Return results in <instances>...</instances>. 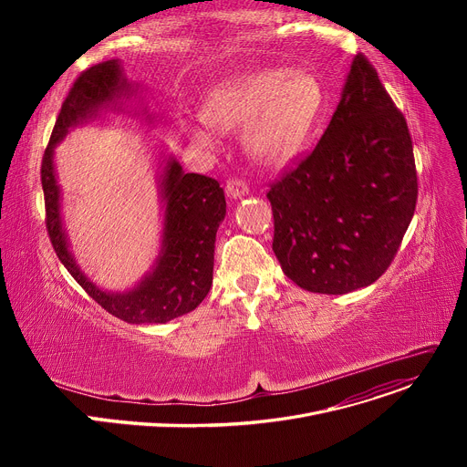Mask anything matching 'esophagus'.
<instances>
[{
    "label": "esophagus",
    "instance_id": "1",
    "mask_svg": "<svg viewBox=\"0 0 467 467\" xmlns=\"http://www.w3.org/2000/svg\"><path fill=\"white\" fill-rule=\"evenodd\" d=\"M225 192H227V196H231V199H242V196H246L250 192V187L246 182L234 178V180L227 182Z\"/></svg>",
    "mask_w": 467,
    "mask_h": 467
}]
</instances>
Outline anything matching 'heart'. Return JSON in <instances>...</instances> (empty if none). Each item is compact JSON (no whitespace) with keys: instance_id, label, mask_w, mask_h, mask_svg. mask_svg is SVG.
<instances>
[{"instance_id":"1","label":"heart","mask_w":467,"mask_h":467,"mask_svg":"<svg viewBox=\"0 0 467 467\" xmlns=\"http://www.w3.org/2000/svg\"><path fill=\"white\" fill-rule=\"evenodd\" d=\"M324 106L322 85L303 69H257L215 87L204 102L208 125L189 129L194 143L213 147L215 129L247 122L242 140L254 159L266 166H284L310 140Z\"/></svg>"}]
</instances>
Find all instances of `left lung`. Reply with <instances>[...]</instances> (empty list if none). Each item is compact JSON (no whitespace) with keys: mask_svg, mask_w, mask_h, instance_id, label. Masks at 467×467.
I'll list each match as a JSON object with an SVG mask.
<instances>
[{"mask_svg":"<svg viewBox=\"0 0 467 467\" xmlns=\"http://www.w3.org/2000/svg\"><path fill=\"white\" fill-rule=\"evenodd\" d=\"M416 196L407 120L358 55L324 136L266 192L284 275L326 296L371 285L396 257Z\"/></svg>","mask_w":467,"mask_h":467,"instance_id":"8db88e82","label":"left lung"}]
</instances>
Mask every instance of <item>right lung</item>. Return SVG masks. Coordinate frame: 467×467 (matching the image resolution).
<instances>
[{
	"instance_id": "add662e5",
	"label": "right lung",
	"mask_w": 467,
	"mask_h": 467,
	"mask_svg": "<svg viewBox=\"0 0 467 467\" xmlns=\"http://www.w3.org/2000/svg\"><path fill=\"white\" fill-rule=\"evenodd\" d=\"M138 87L127 81L119 60L96 64L83 71L67 92L41 162L47 231L60 263L104 310L127 324H166L199 306L212 287L215 233L225 219L223 189L208 176L185 174L168 155L159 180L164 208L161 250L147 273L132 289L115 293L98 287L73 259L60 215V185L55 171V147L69 129L115 108ZM143 113H147L143 109ZM151 115H147V120Z\"/></svg>"
}]
</instances>
